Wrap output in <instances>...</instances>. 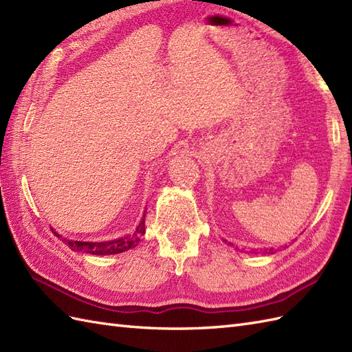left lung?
Returning <instances> with one entry per match:
<instances>
[{
	"instance_id": "1",
	"label": "left lung",
	"mask_w": 352,
	"mask_h": 352,
	"mask_svg": "<svg viewBox=\"0 0 352 352\" xmlns=\"http://www.w3.org/2000/svg\"><path fill=\"white\" fill-rule=\"evenodd\" d=\"M269 254H273V250H269Z\"/></svg>"
}]
</instances>
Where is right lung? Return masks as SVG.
I'll list each match as a JSON object with an SVG mask.
<instances>
[{
	"label": "right lung",
	"mask_w": 352,
	"mask_h": 352,
	"mask_svg": "<svg viewBox=\"0 0 352 352\" xmlns=\"http://www.w3.org/2000/svg\"><path fill=\"white\" fill-rule=\"evenodd\" d=\"M144 218H146V213H143L140 219V224L137 226L135 231L133 234L122 236L115 241H106V242H83V241H70V239H65L61 234H58L56 231L52 228L54 234L61 239L65 245L70 246L72 251L77 252H85L91 255H113V254H121L125 252L131 248H135L140 242V237L144 233Z\"/></svg>",
	"instance_id": "1"
}]
</instances>
